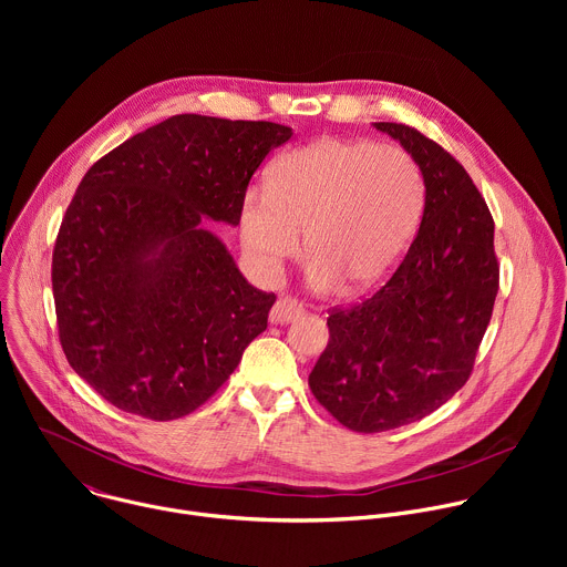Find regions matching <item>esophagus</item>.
<instances>
[{
  "label": "esophagus",
  "mask_w": 567,
  "mask_h": 567,
  "mask_svg": "<svg viewBox=\"0 0 567 567\" xmlns=\"http://www.w3.org/2000/svg\"><path fill=\"white\" fill-rule=\"evenodd\" d=\"M300 313H302V307H300L298 300H293V298H280V300H276L274 309L269 311V320L276 322V326H282V322L296 320Z\"/></svg>",
  "instance_id": "34e87169"
}]
</instances>
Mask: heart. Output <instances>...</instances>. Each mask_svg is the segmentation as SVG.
Listing matches in <instances>:
<instances>
[{
  "mask_svg": "<svg viewBox=\"0 0 567 567\" xmlns=\"http://www.w3.org/2000/svg\"><path fill=\"white\" fill-rule=\"evenodd\" d=\"M424 204V173L406 147L318 138L280 154L267 184L245 193L239 239L251 265L274 276L305 230L311 282L368 293L406 256Z\"/></svg>",
  "mask_w": 567,
  "mask_h": 567,
  "instance_id": "obj_1",
  "label": "heart"
}]
</instances>
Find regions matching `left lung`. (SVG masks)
Returning a JSON list of instances; mask_svg holds the SVG:
<instances>
[{"label":"left lung","instance_id":"8db88e82","mask_svg":"<svg viewBox=\"0 0 567 567\" xmlns=\"http://www.w3.org/2000/svg\"><path fill=\"white\" fill-rule=\"evenodd\" d=\"M374 127L417 158L426 204L392 276L330 311V341L309 374L320 406L357 433L413 424L466 383L501 282L494 217L460 161L411 125Z\"/></svg>","mask_w":567,"mask_h":567}]
</instances>
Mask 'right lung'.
I'll use <instances>...</instances> for the list:
<instances>
[{"instance_id": "right-lung-1", "label": "right lung", "mask_w": 567, "mask_h": 567, "mask_svg": "<svg viewBox=\"0 0 567 567\" xmlns=\"http://www.w3.org/2000/svg\"><path fill=\"white\" fill-rule=\"evenodd\" d=\"M269 121L177 114L85 173L55 237L51 285L69 365L118 411H197L267 330L276 293L247 282L206 217L239 224Z\"/></svg>"}]
</instances>
